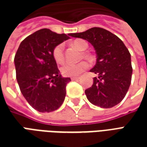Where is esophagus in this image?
I'll return each mask as SVG.
<instances>
[{"mask_svg": "<svg viewBox=\"0 0 147 147\" xmlns=\"http://www.w3.org/2000/svg\"><path fill=\"white\" fill-rule=\"evenodd\" d=\"M71 80H72V81H76V80H80V77H71Z\"/></svg>", "mask_w": 147, "mask_h": 147, "instance_id": "obj_1", "label": "esophagus"}]
</instances>
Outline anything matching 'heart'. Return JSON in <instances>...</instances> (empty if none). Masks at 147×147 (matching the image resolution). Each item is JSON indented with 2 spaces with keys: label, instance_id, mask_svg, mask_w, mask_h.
I'll use <instances>...</instances> for the list:
<instances>
[{
  "label": "heart",
  "instance_id": "heart-1",
  "mask_svg": "<svg viewBox=\"0 0 147 147\" xmlns=\"http://www.w3.org/2000/svg\"><path fill=\"white\" fill-rule=\"evenodd\" d=\"M72 45L80 50H86L88 45L83 40H76L72 42ZM53 57L55 61L58 64H62L64 61V45L62 44L57 45L53 50ZM89 67L88 62L83 61L77 64L67 63L64 64L61 68V71L63 76L67 77H75L79 76Z\"/></svg>",
  "mask_w": 147,
  "mask_h": 147
}]
</instances>
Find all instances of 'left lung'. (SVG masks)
I'll use <instances>...</instances> for the list:
<instances>
[{"mask_svg": "<svg viewBox=\"0 0 147 147\" xmlns=\"http://www.w3.org/2000/svg\"><path fill=\"white\" fill-rule=\"evenodd\" d=\"M70 36L86 40L96 51L97 61L90 71L98 77H94L92 86L85 90L89 102L105 109L119 104L129 89L132 74L131 54L123 42L100 27Z\"/></svg>", "mask_w": 147, "mask_h": 147, "instance_id": "8db88e82", "label": "left lung"}]
</instances>
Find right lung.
Here are the masks:
<instances>
[{
    "label": "right lung",
    "mask_w": 147,
    "mask_h": 147,
    "mask_svg": "<svg viewBox=\"0 0 147 147\" xmlns=\"http://www.w3.org/2000/svg\"><path fill=\"white\" fill-rule=\"evenodd\" d=\"M67 35L46 28L39 30L21 42L15 56L16 80L21 93L41 113L57 110L65 98L66 85L71 79L61 76L53 50L70 38Z\"/></svg>",
    "instance_id": "right-lung-1"
}]
</instances>
